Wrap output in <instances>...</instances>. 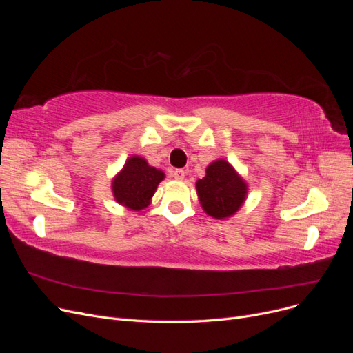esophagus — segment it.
Returning a JSON list of instances; mask_svg holds the SVG:
<instances>
[{
  "label": "esophagus",
  "mask_w": 353,
  "mask_h": 353,
  "mask_svg": "<svg viewBox=\"0 0 353 353\" xmlns=\"http://www.w3.org/2000/svg\"><path fill=\"white\" fill-rule=\"evenodd\" d=\"M172 176L178 181H183L185 178V172L183 169H175V170H172Z\"/></svg>",
  "instance_id": "obj_1"
}]
</instances>
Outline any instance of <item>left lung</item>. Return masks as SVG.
Here are the masks:
<instances>
[{"instance_id": "1", "label": "left lung", "mask_w": 353, "mask_h": 353, "mask_svg": "<svg viewBox=\"0 0 353 353\" xmlns=\"http://www.w3.org/2000/svg\"><path fill=\"white\" fill-rule=\"evenodd\" d=\"M200 205L209 216H232L248 196V184L227 160L218 159L206 168V175L196 183Z\"/></svg>"}]
</instances>
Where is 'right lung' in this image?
Instances as JSON below:
<instances>
[{"mask_svg":"<svg viewBox=\"0 0 353 353\" xmlns=\"http://www.w3.org/2000/svg\"><path fill=\"white\" fill-rule=\"evenodd\" d=\"M165 174L145 162L144 157L131 156L122 170L113 178L112 191L119 205L141 210L150 205V200Z\"/></svg>","mask_w":353,"mask_h":353,"instance_id":"obj_1","label":"right lung"}]
</instances>
